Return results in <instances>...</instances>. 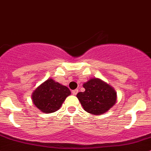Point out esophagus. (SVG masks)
<instances>
[{
  "label": "esophagus",
  "instance_id": "obj_1",
  "mask_svg": "<svg viewBox=\"0 0 151 151\" xmlns=\"http://www.w3.org/2000/svg\"><path fill=\"white\" fill-rule=\"evenodd\" d=\"M78 89H75V90H73L72 91V93H73V95H76V94L77 93H78Z\"/></svg>",
  "mask_w": 151,
  "mask_h": 151
}]
</instances>
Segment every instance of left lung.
<instances>
[{
  "label": "left lung",
  "mask_w": 151,
  "mask_h": 151,
  "mask_svg": "<svg viewBox=\"0 0 151 151\" xmlns=\"http://www.w3.org/2000/svg\"><path fill=\"white\" fill-rule=\"evenodd\" d=\"M85 91L77 97L86 112L101 115L109 110L116 102L115 90L99 79L94 78L83 84Z\"/></svg>",
  "instance_id": "8db88e82"
}]
</instances>
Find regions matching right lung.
<instances>
[{
    "label": "right lung",
    "instance_id": "add662e5",
    "mask_svg": "<svg viewBox=\"0 0 151 151\" xmlns=\"http://www.w3.org/2000/svg\"><path fill=\"white\" fill-rule=\"evenodd\" d=\"M71 91L66 86L49 79L34 91L32 95L33 104L46 113H51L60 109Z\"/></svg>",
    "mask_w": 151,
    "mask_h": 151
}]
</instances>
